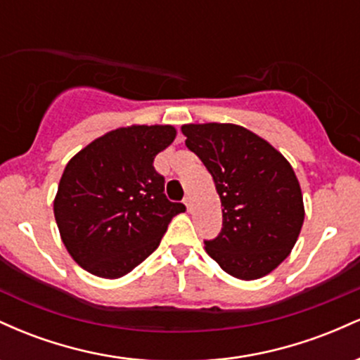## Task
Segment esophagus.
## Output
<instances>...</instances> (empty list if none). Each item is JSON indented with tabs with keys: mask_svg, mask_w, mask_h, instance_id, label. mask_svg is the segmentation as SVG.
Listing matches in <instances>:
<instances>
[{
	"mask_svg": "<svg viewBox=\"0 0 360 360\" xmlns=\"http://www.w3.org/2000/svg\"><path fill=\"white\" fill-rule=\"evenodd\" d=\"M184 205H186V208L191 210V200H189V198H184Z\"/></svg>",
	"mask_w": 360,
	"mask_h": 360,
	"instance_id": "1",
	"label": "esophagus"
}]
</instances>
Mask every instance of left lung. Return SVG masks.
<instances>
[{
	"label": "left lung",
	"mask_w": 360,
	"mask_h": 360,
	"mask_svg": "<svg viewBox=\"0 0 360 360\" xmlns=\"http://www.w3.org/2000/svg\"><path fill=\"white\" fill-rule=\"evenodd\" d=\"M186 147L213 176L223 226L205 249L223 271L252 281L269 274L295 247L304 220L291 164L269 142L233 123L181 127Z\"/></svg>",
	"instance_id": "1"
}]
</instances>
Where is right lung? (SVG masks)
Segmentation results:
<instances>
[{"instance_id": "obj_1", "label": "right lung", "mask_w": 360, "mask_h": 360, "mask_svg": "<svg viewBox=\"0 0 360 360\" xmlns=\"http://www.w3.org/2000/svg\"><path fill=\"white\" fill-rule=\"evenodd\" d=\"M176 139L171 125H131L93 140L68 162L53 200L71 257L98 278H122L159 247L183 203L164 194L154 167Z\"/></svg>"}]
</instances>
